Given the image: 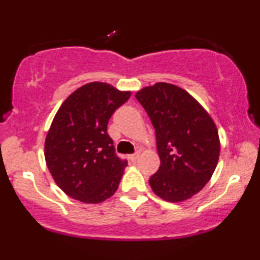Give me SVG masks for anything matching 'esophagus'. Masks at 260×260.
<instances>
[{"label": "esophagus", "mask_w": 260, "mask_h": 260, "mask_svg": "<svg viewBox=\"0 0 260 260\" xmlns=\"http://www.w3.org/2000/svg\"><path fill=\"white\" fill-rule=\"evenodd\" d=\"M139 156H140V152L138 151V152H136V154H133V155H129V156H128V160L132 161V162H134V161L138 160Z\"/></svg>", "instance_id": "1"}]
</instances>
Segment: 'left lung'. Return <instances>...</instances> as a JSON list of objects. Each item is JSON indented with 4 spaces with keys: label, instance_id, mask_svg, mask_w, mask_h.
Returning <instances> with one entry per match:
<instances>
[{
    "label": "left lung",
    "instance_id": "obj_1",
    "mask_svg": "<svg viewBox=\"0 0 260 260\" xmlns=\"http://www.w3.org/2000/svg\"><path fill=\"white\" fill-rule=\"evenodd\" d=\"M136 98L155 128L161 161L149 180L152 191L168 202L189 200L208 183L219 160L220 142L213 118L176 84L144 87Z\"/></svg>",
    "mask_w": 260,
    "mask_h": 260
}]
</instances>
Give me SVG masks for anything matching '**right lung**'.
I'll return each instance as SVG.
<instances>
[{"mask_svg": "<svg viewBox=\"0 0 260 260\" xmlns=\"http://www.w3.org/2000/svg\"><path fill=\"white\" fill-rule=\"evenodd\" d=\"M129 90L89 82L71 93L46 136L45 158L57 185L84 203H100L116 192L127 161L115 155L108 122Z\"/></svg>", "mask_w": 260, "mask_h": 260, "instance_id": "obj_1", "label": "right lung"}]
</instances>
